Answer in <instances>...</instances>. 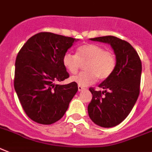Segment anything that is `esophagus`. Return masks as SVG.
Instances as JSON below:
<instances>
[{
  "label": "esophagus",
  "mask_w": 152,
  "mask_h": 152,
  "mask_svg": "<svg viewBox=\"0 0 152 152\" xmlns=\"http://www.w3.org/2000/svg\"><path fill=\"white\" fill-rule=\"evenodd\" d=\"M78 90H79V91H83V90H86V88L83 87V86H78Z\"/></svg>",
  "instance_id": "obj_1"
}]
</instances>
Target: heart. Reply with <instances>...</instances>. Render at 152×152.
I'll return each instance as SVG.
<instances>
[{
  "instance_id": "b5f03b06",
  "label": "heart",
  "mask_w": 152,
  "mask_h": 152,
  "mask_svg": "<svg viewBox=\"0 0 152 152\" xmlns=\"http://www.w3.org/2000/svg\"><path fill=\"white\" fill-rule=\"evenodd\" d=\"M86 72H80L71 77V80L79 86L91 85L96 79L104 80L111 76L115 69V55L106 51L104 47L95 44H86L78 47L76 55L66 53L62 58V64L69 72L76 74L81 63H86Z\"/></svg>"
}]
</instances>
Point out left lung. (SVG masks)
<instances>
[{"instance_id":"left-lung-1","label":"left lung","mask_w":152,"mask_h":152,"mask_svg":"<svg viewBox=\"0 0 152 152\" xmlns=\"http://www.w3.org/2000/svg\"><path fill=\"white\" fill-rule=\"evenodd\" d=\"M110 45L116 56V67L111 76L99 87L90 88L93 97L88 105L92 121L103 127L118 125L128 116L140 93L141 62L137 52L127 42L114 36L90 39Z\"/></svg>"}]
</instances>
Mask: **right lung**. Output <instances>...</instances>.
Masks as SVG:
<instances>
[{"mask_svg":"<svg viewBox=\"0 0 152 152\" xmlns=\"http://www.w3.org/2000/svg\"><path fill=\"white\" fill-rule=\"evenodd\" d=\"M78 39L40 32L31 37L15 61L14 86L28 117L36 123L52 124L60 120L78 90L77 83L60 85L69 78L62 58Z\"/></svg>","mask_w":152,"mask_h":152,"instance_id":"obj_1","label":"right lung"}]
</instances>
